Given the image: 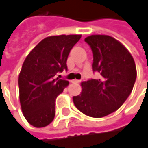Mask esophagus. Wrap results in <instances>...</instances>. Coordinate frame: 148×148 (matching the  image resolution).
I'll list each match as a JSON object with an SVG mask.
<instances>
[{"instance_id":"esophagus-1","label":"esophagus","mask_w":148,"mask_h":148,"mask_svg":"<svg viewBox=\"0 0 148 148\" xmlns=\"http://www.w3.org/2000/svg\"><path fill=\"white\" fill-rule=\"evenodd\" d=\"M71 82L72 83H79L80 80L79 79H73V80H71Z\"/></svg>"}]
</instances>
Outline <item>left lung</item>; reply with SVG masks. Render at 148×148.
<instances>
[{"mask_svg":"<svg viewBox=\"0 0 148 148\" xmlns=\"http://www.w3.org/2000/svg\"><path fill=\"white\" fill-rule=\"evenodd\" d=\"M85 41L92 50V69L100 77L81 82L82 91L73 100L85 115L103 117L119 109L131 93L136 67L130 51L114 38L92 35Z\"/></svg>","mask_w":148,"mask_h":148,"instance_id":"obj_1","label":"left lung"}]
</instances>
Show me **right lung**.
Returning <instances> with one entry per match:
<instances>
[{
    "mask_svg": "<svg viewBox=\"0 0 148 148\" xmlns=\"http://www.w3.org/2000/svg\"><path fill=\"white\" fill-rule=\"evenodd\" d=\"M80 38L47 37L26 56L18 75V89L23 115L31 125L42 128L54 120L56 99L69 84L54 76L68 69L69 54Z\"/></svg>",
    "mask_w": 148,
    "mask_h": 148,
    "instance_id": "1",
    "label": "right lung"
}]
</instances>
